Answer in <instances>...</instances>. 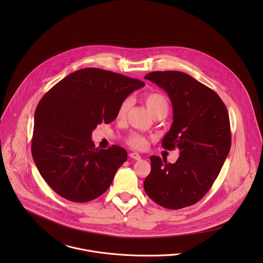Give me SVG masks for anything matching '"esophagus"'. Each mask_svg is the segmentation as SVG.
I'll use <instances>...</instances> for the list:
<instances>
[{
	"mask_svg": "<svg viewBox=\"0 0 263 263\" xmlns=\"http://www.w3.org/2000/svg\"><path fill=\"white\" fill-rule=\"evenodd\" d=\"M129 157L135 159V160H141V155L139 153H136V152H133L129 154Z\"/></svg>",
	"mask_w": 263,
	"mask_h": 263,
	"instance_id": "obj_1",
	"label": "esophagus"
}]
</instances>
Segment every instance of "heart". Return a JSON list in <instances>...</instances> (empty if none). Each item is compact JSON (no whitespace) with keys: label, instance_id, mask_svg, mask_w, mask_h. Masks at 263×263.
Returning a JSON list of instances; mask_svg holds the SVG:
<instances>
[{"label":"heart","instance_id":"obj_1","mask_svg":"<svg viewBox=\"0 0 263 263\" xmlns=\"http://www.w3.org/2000/svg\"><path fill=\"white\" fill-rule=\"evenodd\" d=\"M144 101L153 116H156L161 113L167 114L168 112V109H169L168 99L164 94H162L160 92H151V93L146 94L144 96ZM130 104H132V101L129 98L124 99L120 103V105L117 109L116 117L123 118L128 111ZM127 143L130 147H133L135 149H144L147 146V139L142 135L133 134L128 137Z\"/></svg>","mask_w":263,"mask_h":263}]
</instances>
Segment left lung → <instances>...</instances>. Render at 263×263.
<instances>
[{
	"label": "left lung",
	"instance_id": "left-lung-1",
	"mask_svg": "<svg viewBox=\"0 0 263 263\" xmlns=\"http://www.w3.org/2000/svg\"><path fill=\"white\" fill-rule=\"evenodd\" d=\"M145 79L165 90L173 122L162 140L167 150H179L173 164L151 156L144 189L156 203L179 210L196 203L212 187L231 149L230 119L219 95L178 71L152 72Z\"/></svg>",
	"mask_w": 263,
	"mask_h": 263
}]
</instances>
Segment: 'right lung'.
I'll list each match as a JSON object with an SVG mask.
<instances>
[{"mask_svg":"<svg viewBox=\"0 0 263 263\" xmlns=\"http://www.w3.org/2000/svg\"><path fill=\"white\" fill-rule=\"evenodd\" d=\"M145 83L97 68L65 77L38 103L31 152L38 171L62 197L87 202L112 183L127 153L99 150L91 139L98 124L116 118L120 103Z\"/></svg>","mask_w":263,"mask_h":263,"instance_id":"add662e5","label":"right lung"}]
</instances>
